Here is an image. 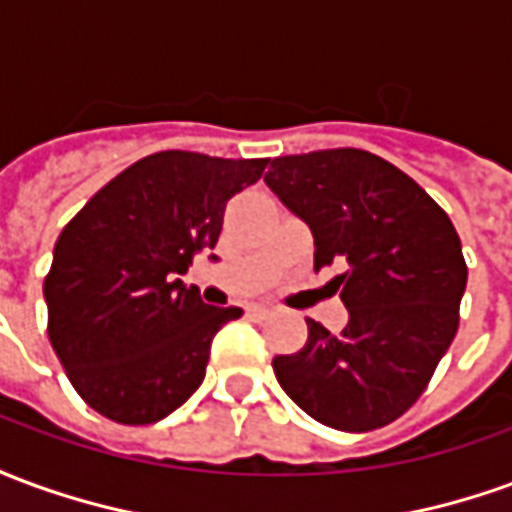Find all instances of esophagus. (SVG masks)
<instances>
[{"label": "esophagus", "mask_w": 512, "mask_h": 512, "mask_svg": "<svg viewBox=\"0 0 512 512\" xmlns=\"http://www.w3.org/2000/svg\"><path fill=\"white\" fill-rule=\"evenodd\" d=\"M246 312H249L252 321H266L268 315H271V307H268V304H249Z\"/></svg>", "instance_id": "esophagus-1"}]
</instances>
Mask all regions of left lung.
Instances as JSON below:
<instances>
[{"label":"left lung","mask_w":512,"mask_h":512,"mask_svg":"<svg viewBox=\"0 0 512 512\" xmlns=\"http://www.w3.org/2000/svg\"><path fill=\"white\" fill-rule=\"evenodd\" d=\"M266 183L312 230L315 268L348 263L337 277L345 329L307 318L304 348L274 356L279 386L321 425L384 428L422 395L458 332L461 238L422 186L367 150L279 156Z\"/></svg>","instance_id":"1"}]
</instances>
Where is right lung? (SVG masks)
I'll list each match as a JSON object with an SVG mask.
<instances>
[{"mask_svg": "<svg viewBox=\"0 0 512 512\" xmlns=\"http://www.w3.org/2000/svg\"><path fill=\"white\" fill-rule=\"evenodd\" d=\"M266 164L161 150L109 180L62 230L43 282L49 340L98 414L150 425L197 392L213 337L241 310L205 304L178 274L216 246L230 197Z\"/></svg>", "mask_w": 512, "mask_h": 512, "instance_id": "add662e5", "label": "right lung"}]
</instances>
